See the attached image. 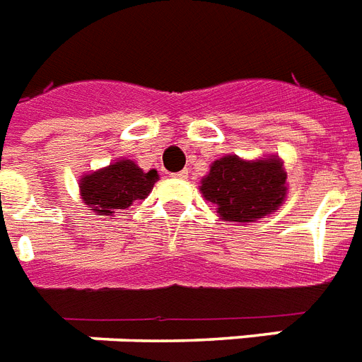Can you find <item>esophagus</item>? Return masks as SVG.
<instances>
[{
  "instance_id": "esophagus-1",
  "label": "esophagus",
  "mask_w": 362,
  "mask_h": 362,
  "mask_svg": "<svg viewBox=\"0 0 362 362\" xmlns=\"http://www.w3.org/2000/svg\"><path fill=\"white\" fill-rule=\"evenodd\" d=\"M172 177L187 179V177H189V170H181V172H177V173H172Z\"/></svg>"
}]
</instances>
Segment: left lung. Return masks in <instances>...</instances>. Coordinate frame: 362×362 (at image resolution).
<instances>
[{
  "instance_id": "left-lung-1",
  "label": "left lung",
  "mask_w": 362,
  "mask_h": 362,
  "mask_svg": "<svg viewBox=\"0 0 362 362\" xmlns=\"http://www.w3.org/2000/svg\"><path fill=\"white\" fill-rule=\"evenodd\" d=\"M199 192L216 205L224 222L248 224L274 215L288 196V173L279 155L247 160L216 158L199 183Z\"/></svg>"
}]
</instances>
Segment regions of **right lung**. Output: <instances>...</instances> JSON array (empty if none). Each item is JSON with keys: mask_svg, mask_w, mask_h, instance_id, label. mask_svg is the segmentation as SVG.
<instances>
[{"mask_svg": "<svg viewBox=\"0 0 362 362\" xmlns=\"http://www.w3.org/2000/svg\"><path fill=\"white\" fill-rule=\"evenodd\" d=\"M157 181V170L144 172L131 158H117L100 170L83 173L78 187L82 204L89 211L115 216V213L129 209L138 199H146Z\"/></svg>", "mask_w": 362, "mask_h": 362, "instance_id": "right-lung-1", "label": "right lung"}]
</instances>
